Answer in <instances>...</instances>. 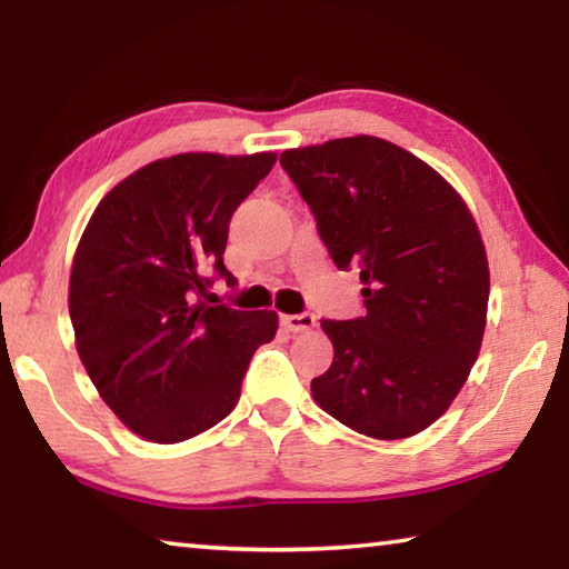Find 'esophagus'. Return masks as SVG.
Returning a JSON list of instances; mask_svg holds the SVG:
<instances>
[{"mask_svg": "<svg viewBox=\"0 0 569 569\" xmlns=\"http://www.w3.org/2000/svg\"><path fill=\"white\" fill-rule=\"evenodd\" d=\"M281 323L286 331L291 333H306L316 326V316L313 313H291V316H281Z\"/></svg>", "mask_w": 569, "mask_h": 569, "instance_id": "34e87169", "label": "esophagus"}]
</instances>
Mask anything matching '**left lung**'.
Returning a JSON list of instances; mask_svg holds the SVG:
<instances>
[{
	"instance_id": "left-lung-1",
	"label": "left lung",
	"mask_w": 569,
	"mask_h": 569,
	"mask_svg": "<svg viewBox=\"0 0 569 569\" xmlns=\"http://www.w3.org/2000/svg\"><path fill=\"white\" fill-rule=\"evenodd\" d=\"M339 271L356 266L366 313L321 321L319 407L359 435L407 439L449 409L485 336L489 268L465 200L427 162L371 134L281 152Z\"/></svg>"
}]
</instances>
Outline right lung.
I'll return each mask as SVG.
<instances>
[{
  "instance_id": "add662e5",
  "label": "right lung",
  "mask_w": 569,
  "mask_h": 569,
  "mask_svg": "<svg viewBox=\"0 0 569 569\" xmlns=\"http://www.w3.org/2000/svg\"><path fill=\"white\" fill-rule=\"evenodd\" d=\"M273 152H182L134 170L94 208L70 276L77 353L124 427L176 445L216 427L240 397L276 311L206 303L223 266L236 208ZM214 276L210 277L209 273Z\"/></svg>"
}]
</instances>
